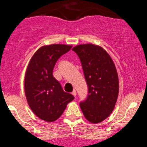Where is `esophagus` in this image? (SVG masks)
Segmentation results:
<instances>
[{
	"mask_svg": "<svg viewBox=\"0 0 147 147\" xmlns=\"http://www.w3.org/2000/svg\"><path fill=\"white\" fill-rule=\"evenodd\" d=\"M72 95L74 96V97H76V94H77L76 90H74L73 91H72Z\"/></svg>",
	"mask_w": 147,
	"mask_h": 147,
	"instance_id": "esophagus-1",
	"label": "esophagus"
}]
</instances>
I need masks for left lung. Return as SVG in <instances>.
I'll use <instances>...</instances> for the list:
<instances>
[{
	"mask_svg": "<svg viewBox=\"0 0 147 147\" xmlns=\"http://www.w3.org/2000/svg\"><path fill=\"white\" fill-rule=\"evenodd\" d=\"M82 63L88 96L81 102L84 117L93 124L102 122L115 109L119 94V78L115 63L101 46L81 44L72 48Z\"/></svg>",
	"mask_w": 147,
	"mask_h": 147,
	"instance_id": "8db88e82",
	"label": "left lung"
}]
</instances>
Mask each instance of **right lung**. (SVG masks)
<instances>
[{
	"label": "right lung",
	"mask_w": 147,
	"mask_h": 147,
	"mask_svg": "<svg viewBox=\"0 0 147 147\" xmlns=\"http://www.w3.org/2000/svg\"><path fill=\"white\" fill-rule=\"evenodd\" d=\"M72 45L52 44L40 47L30 60L25 75V94L28 105L40 119L53 122L63 115L74 96L63 91L53 77L55 63Z\"/></svg>",
	"instance_id": "1"
}]
</instances>
